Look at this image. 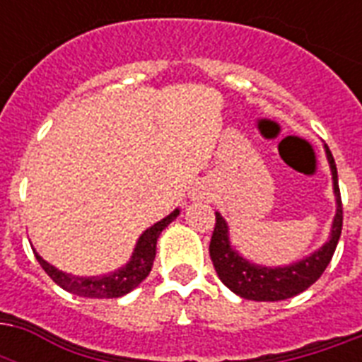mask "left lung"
<instances>
[{
	"mask_svg": "<svg viewBox=\"0 0 362 362\" xmlns=\"http://www.w3.org/2000/svg\"><path fill=\"white\" fill-rule=\"evenodd\" d=\"M325 156L331 167L337 214L332 218L329 240L306 257L298 259L295 263L281 264V267L253 263L233 246L226 218L220 212H216V227L212 233V240H210V259L214 263L220 280L235 295L247 300H257V303L286 300L306 291L325 272L327 264L331 263L332 253L337 250L340 233H342V201H340V189H338V173L329 146H325Z\"/></svg>",
	"mask_w": 362,
	"mask_h": 362,
	"instance_id": "8db88e82",
	"label": "left lung"
}]
</instances>
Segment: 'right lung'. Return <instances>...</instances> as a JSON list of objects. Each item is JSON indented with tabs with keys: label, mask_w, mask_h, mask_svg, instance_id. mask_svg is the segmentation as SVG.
I'll return each mask as SVG.
<instances>
[{
	"label": "right lung",
	"mask_w": 362,
	"mask_h": 362,
	"mask_svg": "<svg viewBox=\"0 0 362 362\" xmlns=\"http://www.w3.org/2000/svg\"><path fill=\"white\" fill-rule=\"evenodd\" d=\"M180 214V209H175L169 216H165L163 220L148 227L146 231L142 233L135 244V250L131 253L129 261L120 267V269L112 270L109 274L101 276H73L67 274L64 270L56 269L54 264L39 255L35 252V257L39 261L45 272L58 284L62 289L78 295V297L88 298H118L133 291L139 287L142 281L146 280V276L152 270L153 259H156V244L165 227L169 226L170 221H175Z\"/></svg>",
	"instance_id": "1"
}]
</instances>
